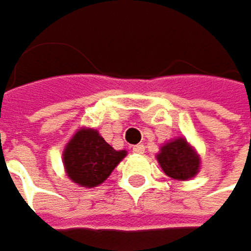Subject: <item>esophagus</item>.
<instances>
[{
  "label": "esophagus",
  "instance_id": "1",
  "mask_svg": "<svg viewBox=\"0 0 251 251\" xmlns=\"http://www.w3.org/2000/svg\"><path fill=\"white\" fill-rule=\"evenodd\" d=\"M132 152L134 154H145V145H135L132 148Z\"/></svg>",
  "mask_w": 251,
  "mask_h": 251
}]
</instances>
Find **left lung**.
Here are the masks:
<instances>
[{"label":"left lung","instance_id":"8db88e82","mask_svg":"<svg viewBox=\"0 0 251 251\" xmlns=\"http://www.w3.org/2000/svg\"><path fill=\"white\" fill-rule=\"evenodd\" d=\"M157 160L163 172L174 180H190L200 172V155L186 138H174L160 148Z\"/></svg>","mask_w":251,"mask_h":251}]
</instances>
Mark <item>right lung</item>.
<instances>
[{
  "label": "right lung",
  "instance_id": "obj_1",
  "mask_svg": "<svg viewBox=\"0 0 251 251\" xmlns=\"http://www.w3.org/2000/svg\"><path fill=\"white\" fill-rule=\"evenodd\" d=\"M125 157L126 151H116L91 128L79 129L62 154L67 175L82 187L102 184Z\"/></svg>",
  "mask_w": 251,
  "mask_h": 251
}]
</instances>
